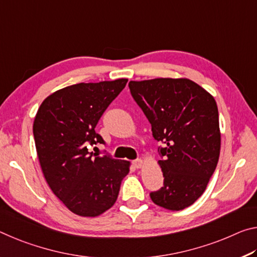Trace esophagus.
<instances>
[{
	"instance_id": "esophagus-1",
	"label": "esophagus",
	"mask_w": 257,
	"mask_h": 257,
	"mask_svg": "<svg viewBox=\"0 0 257 257\" xmlns=\"http://www.w3.org/2000/svg\"><path fill=\"white\" fill-rule=\"evenodd\" d=\"M132 164H133L134 167L141 168L142 165H144V161H142V159H136V161L132 162Z\"/></svg>"
}]
</instances>
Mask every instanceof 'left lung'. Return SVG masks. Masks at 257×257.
Here are the masks:
<instances>
[{
	"label": "left lung",
	"mask_w": 257,
	"mask_h": 257,
	"mask_svg": "<svg viewBox=\"0 0 257 257\" xmlns=\"http://www.w3.org/2000/svg\"><path fill=\"white\" fill-rule=\"evenodd\" d=\"M130 91L163 142L158 161L164 186L150 192L155 204L181 211L203 195L221 148L218 110L213 96L188 78L131 81Z\"/></svg>",
	"instance_id": "1"
}]
</instances>
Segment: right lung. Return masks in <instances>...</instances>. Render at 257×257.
Here are the masks:
<instances>
[{"mask_svg": "<svg viewBox=\"0 0 257 257\" xmlns=\"http://www.w3.org/2000/svg\"><path fill=\"white\" fill-rule=\"evenodd\" d=\"M127 79L79 83L46 98L34 119L33 133L44 178L67 208L94 217L115 204L130 162L100 157L90 147L104 144L95 126Z\"/></svg>", "mask_w": 257, "mask_h": 257, "instance_id": "obj_1", "label": "right lung"}]
</instances>
